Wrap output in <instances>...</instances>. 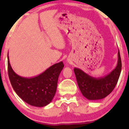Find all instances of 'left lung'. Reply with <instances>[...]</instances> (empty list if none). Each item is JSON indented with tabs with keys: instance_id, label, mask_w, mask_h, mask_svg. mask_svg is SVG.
<instances>
[{
	"instance_id": "1",
	"label": "left lung",
	"mask_w": 129,
	"mask_h": 129,
	"mask_svg": "<svg viewBox=\"0 0 129 129\" xmlns=\"http://www.w3.org/2000/svg\"><path fill=\"white\" fill-rule=\"evenodd\" d=\"M118 57L116 68L104 77L94 78L82 70L78 68L74 69L78 87L84 97L89 100H102L113 91L120 76L122 67L119 50Z\"/></svg>"
}]
</instances>
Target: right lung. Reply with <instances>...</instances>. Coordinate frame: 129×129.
I'll use <instances>...</instances> for the list:
<instances>
[{"instance_id": "1", "label": "right lung", "mask_w": 129, "mask_h": 129, "mask_svg": "<svg viewBox=\"0 0 129 129\" xmlns=\"http://www.w3.org/2000/svg\"><path fill=\"white\" fill-rule=\"evenodd\" d=\"M64 67L62 62L50 67L38 76L27 78L17 75L9 60L8 72L13 89L22 100L35 107H44L55 95L59 74Z\"/></svg>"}]
</instances>
